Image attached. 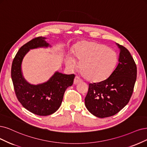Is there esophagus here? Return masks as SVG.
<instances>
[{
	"label": "esophagus",
	"instance_id": "obj_1",
	"mask_svg": "<svg viewBox=\"0 0 147 147\" xmlns=\"http://www.w3.org/2000/svg\"><path fill=\"white\" fill-rule=\"evenodd\" d=\"M81 82L80 79L78 76H76L75 78H74V85H76L79 82Z\"/></svg>",
	"mask_w": 147,
	"mask_h": 147
}]
</instances>
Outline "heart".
I'll return each mask as SVG.
<instances>
[{
  "mask_svg": "<svg viewBox=\"0 0 147 147\" xmlns=\"http://www.w3.org/2000/svg\"><path fill=\"white\" fill-rule=\"evenodd\" d=\"M72 53L73 57H67L66 65L74 68L76 67L74 59L78 60L80 74L91 82H100L107 79L113 73L117 62V55L115 51L95 42H80L74 47Z\"/></svg>",
  "mask_w": 147,
  "mask_h": 147,
  "instance_id": "1",
  "label": "heart"
}]
</instances>
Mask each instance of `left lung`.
Returning a JSON list of instances; mask_svg holds the SVG:
<instances>
[{
  "label": "left lung",
  "instance_id": "obj_1",
  "mask_svg": "<svg viewBox=\"0 0 147 147\" xmlns=\"http://www.w3.org/2000/svg\"><path fill=\"white\" fill-rule=\"evenodd\" d=\"M119 49L118 63L111 74L100 82L89 84L85 98L87 110L104 118L116 115L128 104L137 77V67L127 49L116 43Z\"/></svg>",
  "mask_w": 147,
  "mask_h": 147
}]
</instances>
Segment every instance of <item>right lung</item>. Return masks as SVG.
<instances>
[{
  "instance_id": "obj_1",
  "label": "right lung",
  "mask_w": 147,
  "mask_h": 147,
  "mask_svg": "<svg viewBox=\"0 0 147 147\" xmlns=\"http://www.w3.org/2000/svg\"><path fill=\"white\" fill-rule=\"evenodd\" d=\"M47 38L39 37L23 45L13 60L11 78L18 100L27 110L39 116H48L61 107L65 90L71 86L74 74H65L56 71L47 82L37 85L30 84L23 75L22 64L30 50L51 47Z\"/></svg>"
}]
</instances>
